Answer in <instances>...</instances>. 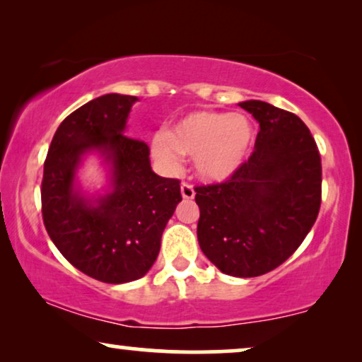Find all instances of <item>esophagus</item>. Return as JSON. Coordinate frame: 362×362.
<instances>
[{
  "mask_svg": "<svg viewBox=\"0 0 362 362\" xmlns=\"http://www.w3.org/2000/svg\"><path fill=\"white\" fill-rule=\"evenodd\" d=\"M181 196H182V199H187V201L194 199V189H192V186L187 185V182H182V185H181Z\"/></svg>",
  "mask_w": 362,
  "mask_h": 362,
  "instance_id": "esophagus-1",
  "label": "esophagus"
}]
</instances>
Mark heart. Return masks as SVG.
Instances as JSON below:
<instances>
[{
    "mask_svg": "<svg viewBox=\"0 0 362 362\" xmlns=\"http://www.w3.org/2000/svg\"><path fill=\"white\" fill-rule=\"evenodd\" d=\"M254 125L242 113L197 110L153 138V155L176 166L180 155L192 158L196 175L207 182L230 180L249 160Z\"/></svg>",
    "mask_w": 362,
    "mask_h": 362,
    "instance_id": "b5f03b06",
    "label": "heart"
}]
</instances>
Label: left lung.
Returning a JSON list of instances; mask_svg holds the SVG:
<instances>
[{
	"label": "left lung",
	"mask_w": 362,
	"mask_h": 362,
	"mask_svg": "<svg viewBox=\"0 0 362 362\" xmlns=\"http://www.w3.org/2000/svg\"><path fill=\"white\" fill-rule=\"evenodd\" d=\"M244 108L259 123L255 151L229 181L196 187L197 240L222 274L274 270L298 249L318 217L321 160L308 127L262 100Z\"/></svg>",
	"instance_id": "1"
}]
</instances>
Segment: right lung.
<instances>
[{"mask_svg": "<svg viewBox=\"0 0 362 362\" xmlns=\"http://www.w3.org/2000/svg\"><path fill=\"white\" fill-rule=\"evenodd\" d=\"M133 95L107 93L72 112L49 146L42 219L59 252L92 279L127 284L155 264L163 230L181 202L180 181L151 170L150 148L125 135ZM95 156L106 171L88 192L78 173Z\"/></svg>", "mask_w": 362, "mask_h": 362, "instance_id": "add662e5", "label": "right lung"}]
</instances>
